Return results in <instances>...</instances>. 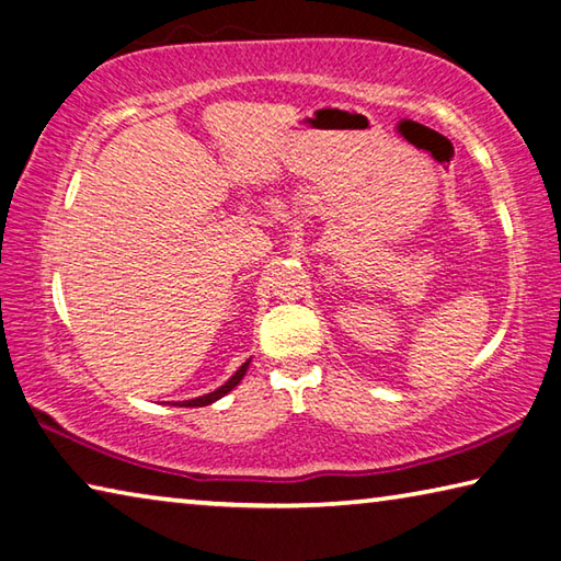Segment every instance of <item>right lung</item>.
I'll use <instances>...</instances> for the list:
<instances>
[{
    "mask_svg": "<svg viewBox=\"0 0 561 561\" xmlns=\"http://www.w3.org/2000/svg\"><path fill=\"white\" fill-rule=\"evenodd\" d=\"M249 365H251V359H245L243 365L233 371V377H229V381H224V385H221L219 389H214V391H209V394L196 397V399H190V401H180V407H209V404H214V401H219L221 397L229 394V391H231L236 385H239V381H241L243 375H245V369H249Z\"/></svg>",
    "mask_w": 561,
    "mask_h": 561,
    "instance_id": "right-lung-1",
    "label": "right lung"
}]
</instances>
